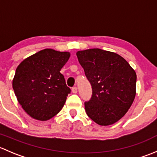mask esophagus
Returning a JSON list of instances; mask_svg holds the SVG:
<instances>
[{
  "mask_svg": "<svg viewBox=\"0 0 157 157\" xmlns=\"http://www.w3.org/2000/svg\"><path fill=\"white\" fill-rule=\"evenodd\" d=\"M71 90H72L73 93H77V88L76 87V86L73 87L72 89H71Z\"/></svg>",
  "mask_w": 157,
  "mask_h": 157,
  "instance_id": "esophagus-1",
  "label": "esophagus"
}]
</instances>
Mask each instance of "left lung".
Here are the masks:
<instances>
[{
	"mask_svg": "<svg viewBox=\"0 0 157 157\" xmlns=\"http://www.w3.org/2000/svg\"><path fill=\"white\" fill-rule=\"evenodd\" d=\"M77 56L93 90L84 103L86 114L99 125L114 124L134 102L135 71L119 55L100 48L79 51Z\"/></svg>",
	"mask_w": 157,
	"mask_h": 157,
	"instance_id": "left-lung-1",
	"label": "left lung"
}]
</instances>
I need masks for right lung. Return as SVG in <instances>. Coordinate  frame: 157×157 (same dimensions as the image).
<instances>
[{
    "instance_id": "obj_1",
    "label": "right lung",
    "mask_w": 157,
    "mask_h": 157,
    "mask_svg": "<svg viewBox=\"0 0 157 157\" xmlns=\"http://www.w3.org/2000/svg\"><path fill=\"white\" fill-rule=\"evenodd\" d=\"M69 58V52L46 48L17 67L13 89L19 103L32 118L46 121L63 108L71 89L60 71Z\"/></svg>"
}]
</instances>
